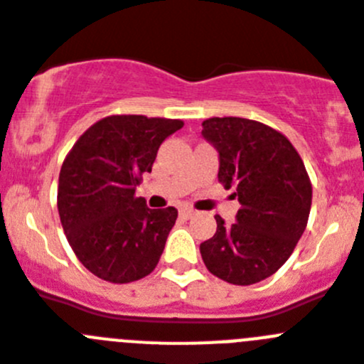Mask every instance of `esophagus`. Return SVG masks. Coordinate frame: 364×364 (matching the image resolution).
Listing matches in <instances>:
<instances>
[{"label": "esophagus", "instance_id": "1", "mask_svg": "<svg viewBox=\"0 0 364 364\" xmlns=\"http://www.w3.org/2000/svg\"><path fill=\"white\" fill-rule=\"evenodd\" d=\"M193 215H195V211H193L191 208H182V210H180V217L186 218V220H188V218H191Z\"/></svg>", "mask_w": 364, "mask_h": 364}]
</instances>
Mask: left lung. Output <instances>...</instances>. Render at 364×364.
<instances>
[{
    "mask_svg": "<svg viewBox=\"0 0 364 364\" xmlns=\"http://www.w3.org/2000/svg\"><path fill=\"white\" fill-rule=\"evenodd\" d=\"M202 136L218 151V182L235 188L240 210L200 244L205 268L237 286L255 284L290 259L311 208V182L297 149L269 125L237 117L208 118Z\"/></svg>",
    "mask_w": 364,
    "mask_h": 364,
    "instance_id": "left-lung-1",
    "label": "left lung"
}]
</instances>
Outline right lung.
Listing matches in <instances>:
<instances>
[{"mask_svg": "<svg viewBox=\"0 0 364 364\" xmlns=\"http://www.w3.org/2000/svg\"><path fill=\"white\" fill-rule=\"evenodd\" d=\"M184 125L171 118L112 114L92 124L63 160L58 213L74 255L92 275L125 284L149 275L175 226V208L134 197L160 144Z\"/></svg>", "mask_w": 364, "mask_h": 364, "instance_id": "right-lung-1", "label": "right lung"}]
</instances>
